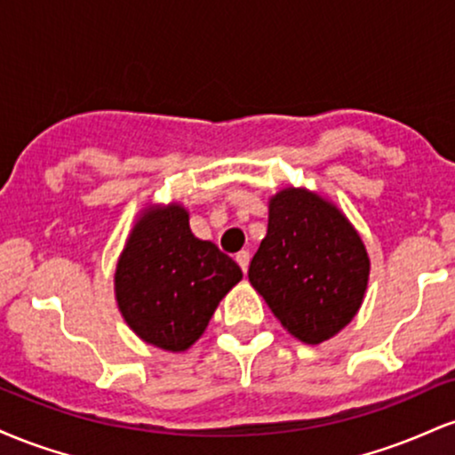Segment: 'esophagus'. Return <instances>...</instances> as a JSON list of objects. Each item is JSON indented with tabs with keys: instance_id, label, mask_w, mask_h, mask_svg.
I'll return each instance as SVG.
<instances>
[{
	"instance_id": "esophagus-1",
	"label": "esophagus",
	"mask_w": 455,
	"mask_h": 455,
	"mask_svg": "<svg viewBox=\"0 0 455 455\" xmlns=\"http://www.w3.org/2000/svg\"><path fill=\"white\" fill-rule=\"evenodd\" d=\"M235 260L239 263V267H242L243 271H248V265H250V252L248 250H242V252L235 254Z\"/></svg>"
}]
</instances>
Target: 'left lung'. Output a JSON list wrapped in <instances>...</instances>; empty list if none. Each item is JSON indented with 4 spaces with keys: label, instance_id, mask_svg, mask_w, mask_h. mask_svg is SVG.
<instances>
[{
    "label": "left lung",
    "instance_id": "left-lung-1",
    "mask_svg": "<svg viewBox=\"0 0 455 455\" xmlns=\"http://www.w3.org/2000/svg\"><path fill=\"white\" fill-rule=\"evenodd\" d=\"M370 259L336 205L304 188L269 201L267 235L250 260V284L282 327L306 344L336 336L357 315Z\"/></svg>",
    "mask_w": 455,
    "mask_h": 455
}]
</instances>
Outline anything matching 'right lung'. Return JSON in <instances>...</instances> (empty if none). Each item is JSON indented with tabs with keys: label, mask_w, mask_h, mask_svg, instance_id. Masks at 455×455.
<instances>
[{
	"label": "right lung",
	"mask_w": 455,
	"mask_h": 455,
	"mask_svg": "<svg viewBox=\"0 0 455 455\" xmlns=\"http://www.w3.org/2000/svg\"><path fill=\"white\" fill-rule=\"evenodd\" d=\"M239 280V265L195 237L188 212L171 203L145 210L130 231L115 269V297L140 340L180 353L203 336Z\"/></svg>",
	"instance_id": "right-lung-1"
}]
</instances>
